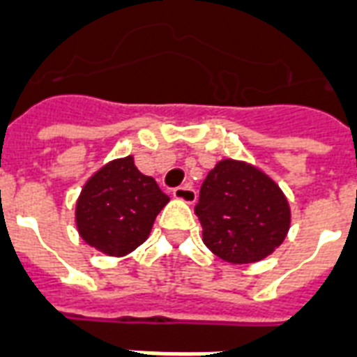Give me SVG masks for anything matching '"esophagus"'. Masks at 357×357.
I'll return each instance as SVG.
<instances>
[{
	"label": "esophagus",
	"instance_id": "obj_1",
	"mask_svg": "<svg viewBox=\"0 0 357 357\" xmlns=\"http://www.w3.org/2000/svg\"><path fill=\"white\" fill-rule=\"evenodd\" d=\"M174 197L178 198V200H183L187 204H192L197 200V190L192 189L190 185H179L174 189Z\"/></svg>",
	"mask_w": 357,
	"mask_h": 357
}]
</instances>
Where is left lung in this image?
<instances>
[{"instance_id": "1", "label": "left lung", "mask_w": 357, "mask_h": 357, "mask_svg": "<svg viewBox=\"0 0 357 357\" xmlns=\"http://www.w3.org/2000/svg\"><path fill=\"white\" fill-rule=\"evenodd\" d=\"M195 213L204 243L230 264L262 260L290 228V206L279 185L243 160L222 159L209 170Z\"/></svg>"}]
</instances>
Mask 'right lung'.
I'll use <instances>...</instances> for the list:
<instances>
[{"instance_id":"1","label":"right lung","mask_w":357,"mask_h":357,"mask_svg":"<svg viewBox=\"0 0 357 357\" xmlns=\"http://www.w3.org/2000/svg\"><path fill=\"white\" fill-rule=\"evenodd\" d=\"M170 198L132 155L110 160L86 181L76 202L82 239L108 257H123L148 239L155 217Z\"/></svg>"}]
</instances>
